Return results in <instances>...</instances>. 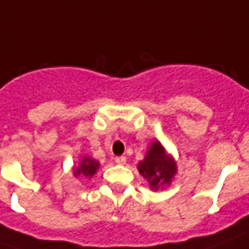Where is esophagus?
<instances>
[{
  "instance_id": "34e87169",
  "label": "esophagus",
  "mask_w": 249,
  "mask_h": 249,
  "mask_svg": "<svg viewBox=\"0 0 249 249\" xmlns=\"http://www.w3.org/2000/svg\"><path fill=\"white\" fill-rule=\"evenodd\" d=\"M114 161H116L117 164H121V166H123V164L126 163V158H125V156H117V158L114 159Z\"/></svg>"
}]
</instances>
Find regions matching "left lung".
I'll return each mask as SVG.
<instances>
[{
    "label": "left lung",
    "mask_w": 249,
    "mask_h": 249,
    "mask_svg": "<svg viewBox=\"0 0 249 249\" xmlns=\"http://www.w3.org/2000/svg\"><path fill=\"white\" fill-rule=\"evenodd\" d=\"M137 170L142 178L148 182L149 189L154 191L163 190L171 185L174 177L178 173L177 161L170 152H167L159 140H154Z\"/></svg>",
    "instance_id": "obj_1"
}]
</instances>
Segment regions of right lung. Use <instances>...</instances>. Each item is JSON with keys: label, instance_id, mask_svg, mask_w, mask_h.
I'll use <instances>...</instances> for the list:
<instances>
[{"label": "right lung", "instance_id": "1", "mask_svg": "<svg viewBox=\"0 0 249 249\" xmlns=\"http://www.w3.org/2000/svg\"><path fill=\"white\" fill-rule=\"evenodd\" d=\"M101 167L100 161L95 160L91 156H82L79 159V163L76 166L72 167V175L75 178H85L91 179L98 171Z\"/></svg>", "mask_w": 249, "mask_h": 249}]
</instances>
